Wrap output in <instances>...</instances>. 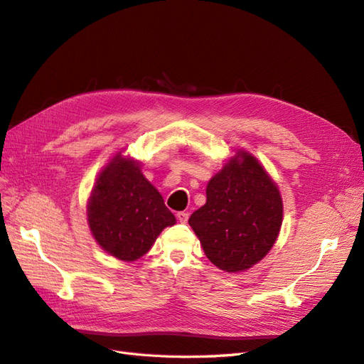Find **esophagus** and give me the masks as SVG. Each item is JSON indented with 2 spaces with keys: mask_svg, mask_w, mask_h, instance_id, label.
I'll return each mask as SVG.
<instances>
[{
  "mask_svg": "<svg viewBox=\"0 0 364 364\" xmlns=\"http://www.w3.org/2000/svg\"><path fill=\"white\" fill-rule=\"evenodd\" d=\"M188 217H190V215H188V213H185V211L176 213V218H178L181 223H186V222H188Z\"/></svg>",
  "mask_w": 364,
  "mask_h": 364,
  "instance_id": "34e87169",
  "label": "esophagus"
}]
</instances>
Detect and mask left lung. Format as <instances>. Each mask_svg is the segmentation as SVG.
I'll use <instances>...</instances> for the list:
<instances>
[{
    "label": "left lung",
    "mask_w": 364,
    "mask_h": 364,
    "mask_svg": "<svg viewBox=\"0 0 364 364\" xmlns=\"http://www.w3.org/2000/svg\"><path fill=\"white\" fill-rule=\"evenodd\" d=\"M205 255L218 269L243 272L267 255L282 223L277 185L246 151L226 164L206 186V203L188 220Z\"/></svg>",
    "instance_id": "left-lung-1"
}]
</instances>
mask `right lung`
<instances>
[{
    "mask_svg": "<svg viewBox=\"0 0 364 364\" xmlns=\"http://www.w3.org/2000/svg\"><path fill=\"white\" fill-rule=\"evenodd\" d=\"M87 222L97 243L107 253L135 261L176 218L138 164L118 155L98 176L87 205Z\"/></svg>",
    "mask_w": 364,
    "mask_h": 364,
    "instance_id": "right-lung-1",
    "label": "right lung"
}]
</instances>
